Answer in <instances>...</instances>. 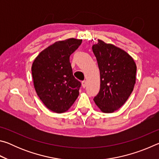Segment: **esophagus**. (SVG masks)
Masks as SVG:
<instances>
[{
    "label": "esophagus",
    "mask_w": 159,
    "mask_h": 159,
    "mask_svg": "<svg viewBox=\"0 0 159 159\" xmlns=\"http://www.w3.org/2000/svg\"><path fill=\"white\" fill-rule=\"evenodd\" d=\"M86 85H87V81H86V80H83V81H82V86L83 88H85L86 87Z\"/></svg>",
    "instance_id": "obj_1"
}]
</instances>
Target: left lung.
<instances>
[{
	"label": "left lung",
	"mask_w": 159,
	"mask_h": 159,
	"mask_svg": "<svg viewBox=\"0 0 159 159\" xmlns=\"http://www.w3.org/2000/svg\"><path fill=\"white\" fill-rule=\"evenodd\" d=\"M92 49L100 73V89L93 100L102 112L113 113L125 104L133 92L136 64L125 51L102 40Z\"/></svg>",
	"instance_id": "left-lung-1"
}]
</instances>
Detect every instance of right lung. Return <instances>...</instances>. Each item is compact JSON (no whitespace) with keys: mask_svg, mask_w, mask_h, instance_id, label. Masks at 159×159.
<instances>
[{"mask_svg":"<svg viewBox=\"0 0 159 159\" xmlns=\"http://www.w3.org/2000/svg\"><path fill=\"white\" fill-rule=\"evenodd\" d=\"M82 40L55 42L39 53L31 66L34 85L45 107L57 114L68 111L79 95L80 81L75 79L70 55Z\"/></svg>","mask_w":159,"mask_h":159,"instance_id":"add662e5","label":"right lung"}]
</instances>
